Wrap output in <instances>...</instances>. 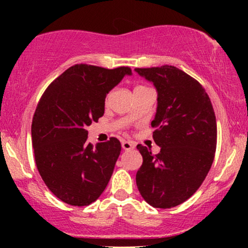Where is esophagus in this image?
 <instances>
[{"label":"esophagus","mask_w":248,"mask_h":248,"mask_svg":"<svg viewBox=\"0 0 248 248\" xmlns=\"http://www.w3.org/2000/svg\"><path fill=\"white\" fill-rule=\"evenodd\" d=\"M121 146H122V148H124V150H130V149H134V148H135V143L132 141H122Z\"/></svg>","instance_id":"esophagus-1"}]
</instances>
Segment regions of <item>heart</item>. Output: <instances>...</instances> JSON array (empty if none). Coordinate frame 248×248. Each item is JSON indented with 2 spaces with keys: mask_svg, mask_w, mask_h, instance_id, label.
Instances as JSON below:
<instances>
[{
  "mask_svg": "<svg viewBox=\"0 0 248 248\" xmlns=\"http://www.w3.org/2000/svg\"><path fill=\"white\" fill-rule=\"evenodd\" d=\"M140 87H143V86H138L136 88H140Z\"/></svg>",
  "mask_w": 248,
  "mask_h": 248,
  "instance_id": "heart-1",
  "label": "heart"
}]
</instances>
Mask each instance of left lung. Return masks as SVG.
<instances>
[{
    "label": "left lung",
    "mask_w": 248,
    "mask_h": 248,
    "mask_svg": "<svg viewBox=\"0 0 248 248\" xmlns=\"http://www.w3.org/2000/svg\"><path fill=\"white\" fill-rule=\"evenodd\" d=\"M157 90L154 155L138 144L142 166L136 186L144 201L170 209L189 199L205 179L217 147V122L209 95L199 82L171 65L135 69Z\"/></svg>",
    "instance_id": "obj_1"
}]
</instances>
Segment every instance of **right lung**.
I'll list each match as a JSON object with an SVG mask.
<instances>
[{
	"mask_svg": "<svg viewBox=\"0 0 248 248\" xmlns=\"http://www.w3.org/2000/svg\"><path fill=\"white\" fill-rule=\"evenodd\" d=\"M126 75L128 66L105 69L77 64L47 86L31 124L37 169L57 198L86 206L106 189L121 152L116 138L87 142V126L104 115L105 98Z\"/></svg>",
	"mask_w": 248,
	"mask_h": 248,
	"instance_id": "1",
	"label": "right lung"
}]
</instances>
